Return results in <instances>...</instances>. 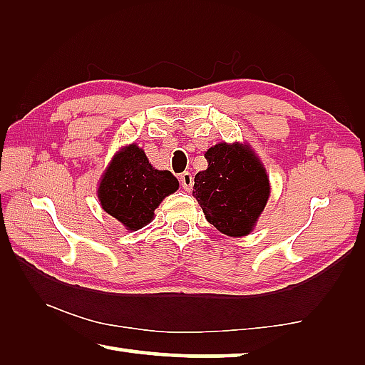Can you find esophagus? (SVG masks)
Returning <instances> with one entry per match:
<instances>
[{
	"label": "esophagus",
	"mask_w": 365,
	"mask_h": 365,
	"mask_svg": "<svg viewBox=\"0 0 365 365\" xmlns=\"http://www.w3.org/2000/svg\"><path fill=\"white\" fill-rule=\"evenodd\" d=\"M179 181H181V186H182L184 190L192 189L194 181H192V175H190V173H187V171L182 173V175L179 176Z\"/></svg>",
	"instance_id": "esophagus-1"
}]
</instances>
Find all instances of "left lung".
<instances>
[{"label": "left lung", "instance_id": "obj_1", "mask_svg": "<svg viewBox=\"0 0 365 365\" xmlns=\"http://www.w3.org/2000/svg\"><path fill=\"white\" fill-rule=\"evenodd\" d=\"M208 168L197 173L192 195L208 223L231 237L254 231L270 197V179L246 142H220L205 152Z\"/></svg>", "mask_w": 365, "mask_h": 365}]
</instances>
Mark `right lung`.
<instances>
[{
  "label": "right lung",
  "mask_w": 365,
  "mask_h": 365,
  "mask_svg": "<svg viewBox=\"0 0 365 365\" xmlns=\"http://www.w3.org/2000/svg\"><path fill=\"white\" fill-rule=\"evenodd\" d=\"M178 189V179L170 171L153 168L145 152L137 143H129L106 166L97 195L106 213L128 231H137L152 222L165 197Z\"/></svg>",
  "instance_id": "obj_1"
}]
</instances>
